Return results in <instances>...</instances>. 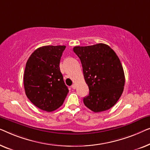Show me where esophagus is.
I'll list each match as a JSON object with an SVG mask.
<instances>
[{
    "mask_svg": "<svg viewBox=\"0 0 150 150\" xmlns=\"http://www.w3.org/2000/svg\"><path fill=\"white\" fill-rule=\"evenodd\" d=\"M72 88L73 89H75L76 88V84H73V85H72Z\"/></svg>",
    "mask_w": 150,
    "mask_h": 150,
    "instance_id": "1",
    "label": "esophagus"
}]
</instances>
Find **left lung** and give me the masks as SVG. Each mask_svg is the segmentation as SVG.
<instances>
[{
	"label": "left lung",
	"instance_id": "obj_1",
	"mask_svg": "<svg viewBox=\"0 0 150 150\" xmlns=\"http://www.w3.org/2000/svg\"><path fill=\"white\" fill-rule=\"evenodd\" d=\"M73 52L81 60L89 94L83 103L95 113L108 110L121 96L125 83L123 67L115 52L104 43L76 46Z\"/></svg>",
	"mask_w": 150,
	"mask_h": 150
}]
</instances>
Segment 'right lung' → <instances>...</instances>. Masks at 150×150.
Returning a JSON list of instances; mask_svg holds the SVG:
<instances>
[{
	"label": "right lung",
	"mask_w": 150,
	"mask_h": 150,
	"mask_svg": "<svg viewBox=\"0 0 150 150\" xmlns=\"http://www.w3.org/2000/svg\"><path fill=\"white\" fill-rule=\"evenodd\" d=\"M64 45L39 47L29 57L25 67L24 85L28 98L41 110L59 108L69 92L60 70Z\"/></svg>",
	"instance_id": "add662e5"
}]
</instances>
